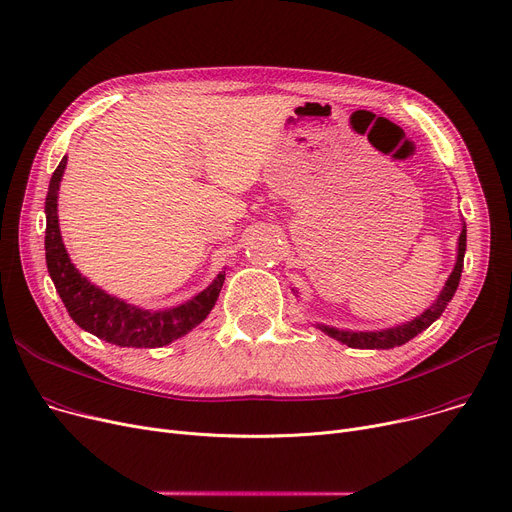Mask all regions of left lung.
<instances>
[{
    "label": "left lung",
    "mask_w": 512,
    "mask_h": 512,
    "mask_svg": "<svg viewBox=\"0 0 512 512\" xmlns=\"http://www.w3.org/2000/svg\"><path fill=\"white\" fill-rule=\"evenodd\" d=\"M465 247H467V230L463 226V232L459 238V257H456L454 270H452L450 278L446 280V286L442 288L438 301L427 311H423L419 317L409 321V324H402V326H396V328H390L384 332H344V330H336V328H328V326H321V330L351 348H394V346L409 342L411 338H415L417 334H421L423 330L432 326L434 321L444 313L446 305L452 301L456 286H459V282H461Z\"/></svg>",
    "instance_id": "left-lung-1"
}]
</instances>
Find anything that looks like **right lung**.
<instances>
[{
  "mask_svg": "<svg viewBox=\"0 0 512 512\" xmlns=\"http://www.w3.org/2000/svg\"><path fill=\"white\" fill-rule=\"evenodd\" d=\"M64 168L66 157H62L53 172L45 199V259L49 276L76 326L110 344L132 348L166 346L199 326L218 301L226 274L215 278L195 299L166 311H145L126 305L80 276L64 249L58 224V188Z\"/></svg>",
  "mask_w": 512,
  "mask_h": 512,
  "instance_id": "obj_1",
  "label": "right lung"
}]
</instances>
